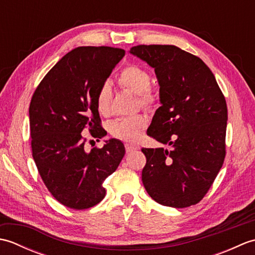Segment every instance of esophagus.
Masks as SVG:
<instances>
[{
	"label": "esophagus",
	"instance_id": "esophagus-1",
	"mask_svg": "<svg viewBox=\"0 0 255 255\" xmlns=\"http://www.w3.org/2000/svg\"><path fill=\"white\" fill-rule=\"evenodd\" d=\"M125 148H126L127 152H132V151H136V150H139V149H140L139 145L130 144V143H126V144H125Z\"/></svg>",
	"mask_w": 255,
	"mask_h": 255
}]
</instances>
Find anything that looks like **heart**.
Returning <instances> with one entry per match:
<instances>
[{
  "instance_id": "obj_1",
  "label": "heart",
  "mask_w": 255,
  "mask_h": 255,
  "mask_svg": "<svg viewBox=\"0 0 255 255\" xmlns=\"http://www.w3.org/2000/svg\"><path fill=\"white\" fill-rule=\"evenodd\" d=\"M117 81L122 88L137 94L142 106L153 107L158 103V95L150 88L151 75L145 69L137 64H128L119 72ZM112 99L111 84L108 82L103 83L96 94V107L103 116H110L112 114ZM147 125L148 119L143 115L125 117L112 125L111 132L114 137L123 141L134 142L139 139Z\"/></svg>"
}]
</instances>
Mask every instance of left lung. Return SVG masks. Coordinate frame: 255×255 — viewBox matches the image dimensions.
I'll return each mask as SVG.
<instances>
[{"instance_id":"left-lung-1","label":"left lung","mask_w":255,"mask_h":255,"mask_svg":"<svg viewBox=\"0 0 255 255\" xmlns=\"http://www.w3.org/2000/svg\"><path fill=\"white\" fill-rule=\"evenodd\" d=\"M130 53L154 69L161 106L148 136L170 149H141L142 183L156 203L185 208L199 203L226 156L228 111L215 75L202 59L172 45H139Z\"/></svg>"}]
</instances>
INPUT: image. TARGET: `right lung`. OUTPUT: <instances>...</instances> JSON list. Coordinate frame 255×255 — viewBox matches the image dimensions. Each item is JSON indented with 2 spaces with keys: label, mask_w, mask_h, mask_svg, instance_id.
<instances>
[{
  "label": "right lung",
  "mask_w": 255,
  "mask_h": 255,
  "mask_svg": "<svg viewBox=\"0 0 255 255\" xmlns=\"http://www.w3.org/2000/svg\"><path fill=\"white\" fill-rule=\"evenodd\" d=\"M125 50L78 47L68 52L37 86L29 105L32 158L48 191L72 209H88L105 197V178L116 171L125 147L110 139L103 148L86 151L81 133L89 129L101 139L96 94Z\"/></svg>",
  "instance_id": "1"
}]
</instances>
